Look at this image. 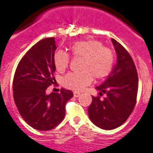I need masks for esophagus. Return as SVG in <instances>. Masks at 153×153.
Listing matches in <instances>:
<instances>
[{"label": "esophagus", "instance_id": "esophagus-1", "mask_svg": "<svg viewBox=\"0 0 153 153\" xmlns=\"http://www.w3.org/2000/svg\"><path fill=\"white\" fill-rule=\"evenodd\" d=\"M80 95H81V94H80L79 92H74V97H79Z\"/></svg>", "mask_w": 153, "mask_h": 153}]
</instances>
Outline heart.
Returning a JSON list of instances; mask_svg holds the SVG:
<instances>
[{
  "label": "heart",
  "mask_w": 153,
  "mask_h": 153,
  "mask_svg": "<svg viewBox=\"0 0 153 153\" xmlns=\"http://www.w3.org/2000/svg\"><path fill=\"white\" fill-rule=\"evenodd\" d=\"M73 58H81L79 72H71L63 77L62 84L74 91H81L95 79H102L111 71L114 63V51L102 42L95 39L79 41L71 46ZM58 71H64L70 63V56L62 51H57L53 58Z\"/></svg>",
  "instance_id": "b5f03b06"
}]
</instances>
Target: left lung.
I'll return each instance as SVG.
<instances>
[{"instance_id": "8db88e82", "label": "left lung", "mask_w": 153, "mask_h": 153, "mask_svg": "<svg viewBox=\"0 0 153 153\" xmlns=\"http://www.w3.org/2000/svg\"><path fill=\"white\" fill-rule=\"evenodd\" d=\"M117 54V62L106 81L96 89L88 108L90 120L104 130L122 125L133 111L138 92V74L131 55L120 43L111 39ZM102 93L106 97L101 99Z\"/></svg>"}]
</instances>
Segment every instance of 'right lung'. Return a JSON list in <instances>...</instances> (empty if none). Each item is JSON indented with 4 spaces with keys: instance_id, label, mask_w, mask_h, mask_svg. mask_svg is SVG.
Here are the masks:
<instances>
[{
    "instance_id": "1",
    "label": "right lung",
    "mask_w": 153,
    "mask_h": 153,
    "mask_svg": "<svg viewBox=\"0 0 153 153\" xmlns=\"http://www.w3.org/2000/svg\"><path fill=\"white\" fill-rule=\"evenodd\" d=\"M53 38L36 43L17 65L13 90L15 104L24 120L38 131L51 130L63 120L66 103L73 92L62 88L60 93L47 95V87L54 84Z\"/></svg>"
}]
</instances>
